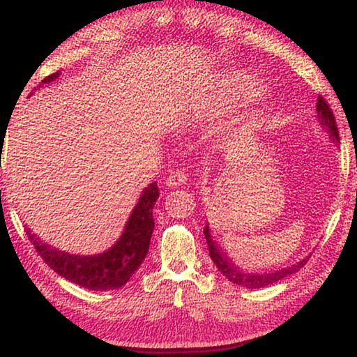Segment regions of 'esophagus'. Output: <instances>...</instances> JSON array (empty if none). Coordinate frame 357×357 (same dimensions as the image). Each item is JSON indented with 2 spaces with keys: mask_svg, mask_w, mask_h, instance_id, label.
Listing matches in <instances>:
<instances>
[{
  "mask_svg": "<svg viewBox=\"0 0 357 357\" xmlns=\"http://www.w3.org/2000/svg\"><path fill=\"white\" fill-rule=\"evenodd\" d=\"M185 181H187V174L184 170H174L168 174L165 184L168 187H178V185L185 184Z\"/></svg>",
  "mask_w": 357,
  "mask_h": 357,
  "instance_id": "esophagus-1",
  "label": "esophagus"
}]
</instances>
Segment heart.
Returning <instances> with one entry per match:
<instances>
[{"instance_id": "1", "label": "heart", "mask_w": 357, "mask_h": 357, "mask_svg": "<svg viewBox=\"0 0 357 357\" xmlns=\"http://www.w3.org/2000/svg\"><path fill=\"white\" fill-rule=\"evenodd\" d=\"M229 88H231V93L234 98L238 99H250L255 98L261 91V84L257 80L255 77L249 74H244V72H236L229 78Z\"/></svg>"}]
</instances>
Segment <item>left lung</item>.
<instances>
[{"mask_svg":"<svg viewBox=\"0 0 357 357\" xmlns=\"http://www.w3.org/2000/svg\"><path fill=\"white\" fill-rule=\"evenodd\" d=\"M317 112H318V119L319 124L328 130V134L331 137L332 142H340V137H338V128L334 118V113H332L331 107L328 102L324 100L323 96H318V102H317ZM204 238H206L208 243V249H209V257L213 259L214 264L217 266V269L227 277V279L231 283H236L239 287L244 288H250V289H257V288H264L273 285V283L279 282L285 277L291 275L307 263V259H301L299 263L288 266V268H283L279 271H271V273H264V274H249V273H243L239 268H236L231 261H228V258L223 255V252L217 247V244L214 243V239L211 238L209 233V227H204Z\"/></svg>","mask_w":357,"mask_h":357,"instance_id":"1","label":"left lung"}]
</instances>
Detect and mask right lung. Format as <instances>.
<instances>
[{
	"instance_id": "right-lung-1",
	"label": "right lung",
	"mask_w": 357,
	"mask_h": 357,
	"mask_svg": "<svg viewBox=\"0 0 357 357\" xmlns=\"http://www.w3.org/2000/svg\"><path fill=\"white\" fill-rule=\"evenodd\" d=\"M59 77V72L45 77L42 84L50 83ZM36 91V89H34ZM159 198V189L155 183H151L142 192L140 200L135 204L121 238L110 249L98 255H74L55 247H50L26 229L28 239L31 241L36 252L44 259L45 264L64 277L86 289L107 291L121 288L129 282L135 271L140 268L149 249L151 234L154 229L153 208Z\"/></svg>"
}]
</instances>
